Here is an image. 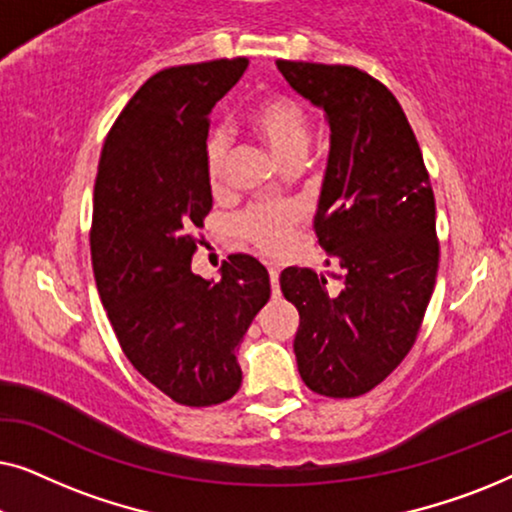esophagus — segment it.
<instances>
[{
    "label": "esophagus",
    "mask_w": 512,
    "mask_h": 512,
    "mask_svg": "<svg viewBox=\"0 0 512 512\" xmlns=\"http://www.w3.org/2000/svg\"><path fill=\"white\" fill-rule=\"evenodd\" d=\"M270 284H272V296H279V272L270 268Z\"/></svg>",
    "instance_id": "34e87169"
}]
</instances>
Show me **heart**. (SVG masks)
I'll use <instances>...</instances> for the list:
<instances>
[{
  "label": "heart",
  "instance_id": "1",
  "mask_svg": "<svg viewBox=\"0 0 512 512\" xmlns=\"http://www.w3.org/2000/svg\"><path fill=\"white\" fill-rule=\"evenodd\" d=\"M247 123L254 135L275 153L279 163L293 167L307 153L312 118L305 104L289 95H265L251 107ZM230 146L223 132H212L205 142V177L212 193L226 188ZM300 223V209L291 202H261L237 219V230L258 254L279 256L289 249L291 233Z\"/></svg>",
  "mask_w": 512,
  "mask_h": 512
}]
</instances>
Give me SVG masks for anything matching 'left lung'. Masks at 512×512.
Masks as SVG:
<instances>
[{"label": "left lung", "mask_w": 512, "mask_h": 512, "mask_svg": "<svg viewBox=\"0 0 512 512\" xmlns=\"http://www.w3.org/2000/svg\"><path fill=\"white\" fill-rule=\"evenodd\" d=\"M277 69L331 125L314 233L345 270L340 293L307 268L282 272L300 314L293 352L312 391L354 398L415 345L438 275L436 200L415 132L382 81L349 65L277 60Z\"/></svg>", "instance_id": "obj_1"}]
</instances>
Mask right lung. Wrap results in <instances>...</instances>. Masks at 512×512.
<instances>
[{"label": "right lung", "mask_w": 512, "mask_h": 512, "mask_svg": "<svg viewBox=\"0 0 512 512\" xmlns=\"http://www.w3.org/2000/svg\"><path fill=\"white\" fill-rule=\"evenodd\" d=\"M247 65L221 58L153 74L111 125L95 177L90 258L118 345L139 375L191 408L235 396V349L270 298L254 256H228L216 284L191 270L212 209L209 114Z\"/></svg>", "instance_id": "add662e5"}]
</instances>
